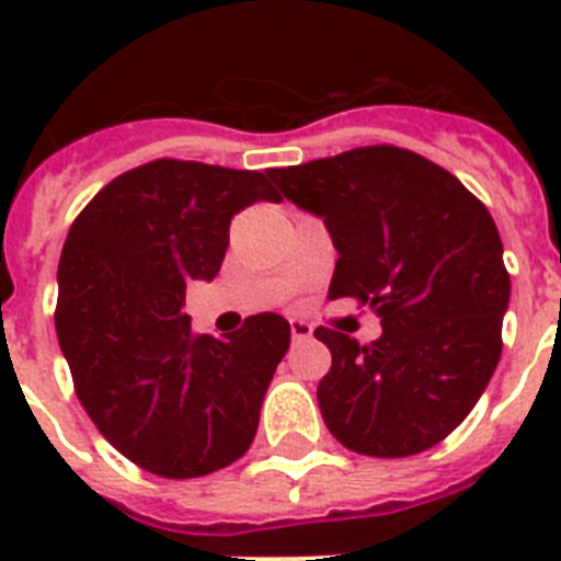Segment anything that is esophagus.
<instances>
[{"label": "esophagus", "instance_id": "1", "mask_svg": "<svg viewBox=\"0 0 561 561\" xmlns=\"http://www.w3.org/2000/svg\"><path fill=\"white\" fill-rule=\"evenodd\" d=\"M290 337H294V341H308V337H314V329H311L306 320L294 317V320H290Z\"/></svg>", "mask_w": 561, "mask_h": 561}]
</instances>
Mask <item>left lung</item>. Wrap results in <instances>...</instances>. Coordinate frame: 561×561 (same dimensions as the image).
<instances>
[{
  "instance_id": "8db88e82",
  "label": "left lung",
  "mask_w": 561,
  "mask_h": 561,
  "mask_svg": "<svg viewBox=\"0 0 561 561\" xmlns=\"http://www.w3.org/2000/svg\"><path fill=\"white\" fill-rule=\"evenodd\" d=\"M267 178L329 229V299L355 297L381 317L367 346L325 325L314 332L332 352L317 387L325 427L369 457L434 448L469 416L501 358L510 273L489 209L454 174L392 145Z\"/></svg>"
}]
</instances>
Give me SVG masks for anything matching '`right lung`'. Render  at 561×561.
I'll use <instances>...</instances> for the list:
<instances>
[{"mask_svg":"<svg viewBox=\"0 0 561 561\" xmlns=\"http://www.w3.org/2000/svg\"><path fill=\"white\" fill-rule=\"evenodd\" d=\"M279 203L264 174L157 160L101 188L57 264V341L104 439L160 478H203L244 457L264 392L290 346L285 317L192 332L188 282H211L229 220Z\"/></svg>","mask_w":561,"mask_h":561,"instance_id":"obj_1","label":"right lung"}]
</instances>
